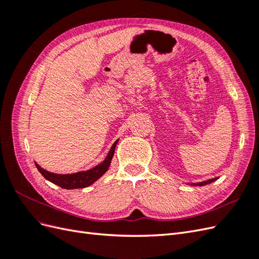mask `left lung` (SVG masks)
Returning <instances> with one entry per match:
<instances>
[{"label":"left lung","instance_id":"8db88e82","mask_svg":"<svg viewBox=\"0 0 259 259\" xmlns=\"http://www.w3.org/2000/svg\"><path fill=\"white\" fill-rule=\"evenodd\" d=\"M217 178H213V179H209V180H206V182H202V183H199V184H194V185H198V186H203V185H207V184H210L211 182H214V180H216Z\"/></svg>","mask_w":259,"mask_h":259}]
</instances>
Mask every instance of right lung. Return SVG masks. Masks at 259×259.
Wrapping results in <instances>:
<instances>
[{"instance_id":"add662e5","label":"right lung","mask_w":259,"mask_h":259,"mask_svg":"<svg viewBox=\"0 0 259 259\" xmlns=\"http://www.w3.org/2000/svg\"><path fill=\"white\" fill-rule=\"evenodd\" d=\"M117 144V140L112 145L110 151H109L106 160L98 164L97 166L93 167L92 169L85 170V171H79V173L74 174H67V175H60V174H55L50 173V171L43 169L38 164L35 163V166L38 169V171L44 176L50 182L53 184H56L61 188H65V189H77V188H85L95 183L98 178L103 176L109 168L110 165L112 156L114 154V149Z\"/></svg>"}]
</instances>
